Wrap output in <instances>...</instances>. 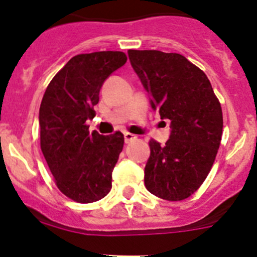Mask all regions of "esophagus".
Listing matches in <instances>:
<instances>
[{"mask_svg": "<svg viewBox=\"0 0 257 257\" xmlns=\"http://www.w3.org/2000/svg\"><path fill=\"white\" fill-rule=\"evenodd\" d=\"M136 138L137 137L134 136V134L128 133V132H126V133H124V142H125V143H131V142L134 141Z\"/></svg>", "mask_w": 257, "mask_h": 257, "instance_id": "esophagus-1", "label": "esophagus"}]
</instances>
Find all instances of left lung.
<instances>
[{
    "mask_svg": "<svg viewBox=\"0 0 257 257\" xmlns=\"http://www.w3.org/2000/svg\"><path fill=\"white\" fill-rule=\"evenodd\" d=\"M128 56L152 108L172 121L165 145L149 141L145 188L164 200H184L200 188L215 162L222 136L221 105L206 74L181 54L129 49Z\"/></svg>",
    "mask_w": 257,
    "mask_h": 257,
    "instance_id": "8db88e82",
    "label": "left lung"
}]
</instances>
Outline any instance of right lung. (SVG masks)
Segmentation results:
<instances>
[{
	"label": "right lung",
	"mask_w": 257,
	"mask_h": 257,
	"mask_svg": "<svg viewBox=\"0 0 257 257\" xmlns=\"http://www.w3.org/2000/svg\"><path fill=\"white\" fill-rule=\"evenodd\" d=\"M126 62L123 52L77 54L49 82L40 107L41 149L57 188L80 204L94 203L112 189V172L124 136L89 132L103 82Z\"/></svg>",
	"instance_id": "right-lung-1"
}]
</instances>
